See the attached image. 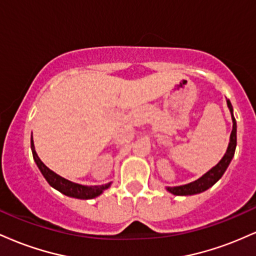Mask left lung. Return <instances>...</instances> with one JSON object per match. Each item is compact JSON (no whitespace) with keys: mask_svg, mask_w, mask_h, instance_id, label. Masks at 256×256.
Instances as JSON below:
<instances>
[{"mask_svg":"<svg viewBox=\"0 0 256 256\" xmlns=\"http://www.w3.org/2000/svg\"><path fill=\"white\" fill-rule=\"evenodd\" d=\"M228 106L230 108L231 116H232V126L231 136H230V143H228V150H226L225 155L222 156V160L219 161L218 165L213 167L210 171H208L206 174L202 176L201 178H198V180L192 182V183L180 185V186H174V188H167L170 192H172L173 195H179V196H186V195H195V194H200L204 190L210 189V186H213L220 178L222 177L224 172L228 168V164L231 162L232 158L234 155V150H236V144H237V125H236V119L234 116V110H232V106L230 100H228Z\"/></svg>","mask_w":256,"mask_h":256,"instance_id":"left-lung-1","label":"left lung"}]
</instances>
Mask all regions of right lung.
<instances>
[{
	"label": "right lung",
	"instance_id": "right-lung-1",
	"mask_svg": "<svg viewBox=\"0 0 256 256\" xmlns=\"http://www.w3.org/2000/svg\"><path fill=\"white\" fill-rule=\"evenodd\" d=\"M31 149H32V155H34V161H36L40 171L42 172L43 177L46 178V180L48 182L49 185H52V188H55V189L58 190V192H62L64 195L70 196V198H80V200H89L101 195L104 189L110 188V183L106 185H100V186H86V185L72 183V182L67 180V179L60 177V176L56 174V173L52 172V170H49L48 167L40 161V158H38L36 150H34L32 137H31Z\"/></svg>",
	"mask_w": 256,
	"mask_h": 256
}]
</instances>
